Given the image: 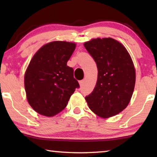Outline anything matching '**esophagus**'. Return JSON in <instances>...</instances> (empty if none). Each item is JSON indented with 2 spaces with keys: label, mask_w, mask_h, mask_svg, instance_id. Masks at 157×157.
<instances>
[{
  "label": "esophagus",
  "mask_w": 157,
  "mask_h": 157,
  "mask_svg": "<svg viewBox=\"0 0 157 157\" xmlns=\"http://www.w3.org/2000/svg\"><path fill=\"white\" fill-rule=\"evenodd\" d=\"M84 79H82V80L79 81V86H82V85L84 84Z\"/></svg>",
  "instance_id": "esophagus-1"
}]
</instances>
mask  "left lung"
<instances>
[{
  "instance_id": "8db88e82",
  "label": "left lung",
  "mask_w": 157,
  "mask_h": 157,
  "mask_svg": "<svg viewBox=\"0 0 157 157\" xmlns=\"http://www.w3.org/2000/svg\"><path fill=\"white\" fill-rule=\"evenodd\" d=\"M84 46L98 72L94 91L85 100L101 118L116 116L127 107L134 92L136 71L132 57L123 44L111 37L93 39Z\"/></svg>"
}]
</instances>
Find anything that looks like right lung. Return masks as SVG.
I'll return each mask as SVG.
<instances>
[{"label":"right lung","mask_w":157,"mask_h":157,"mask_svg":"<svg viewBox=\"0 0 157 157\" xmlns=\"http://www.w3.org/2000/svg\"><path fill=\"white\" fill-rule=\"evenodd\" d=\"M76 44L55 41L41 47L30 60L24 76L29 105L42 116L52 117L61 112L76 88L73 69L67 62Z\"/></svg>","instance_id":"add662e5"}]
</instances>
